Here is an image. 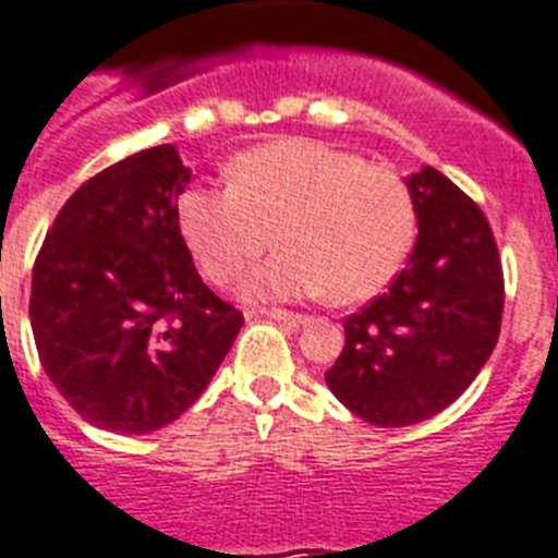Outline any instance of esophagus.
<instances>
[{"instance_id":"esophagus-1","label":"esophagus","mask_w":558,"mask_h":558,"mask_svg":"<svg viewBox=\"0 0 558 558\" xmlns=\"http://www.w3.org/2000/svg\"><path fill=\"white\" fill-rule=\"evenodd\" d=\"M268 319L279 322V325H288V328H299V325H305L307 316H302V313H290V311H262Z\"/></svg>"}]
</instances>
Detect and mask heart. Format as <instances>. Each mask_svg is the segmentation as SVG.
<instances>
[{
  "label": "heart",
  "instance_id": "heart-1",
  "mask_svg": "<svg viewBox=\"0 0 558 558\" xmlns=\"http://www.w3.org/2000/svg\"><path fill=\"white\" fill-rule=\"evenodd\" d=\"M177 214L214 284L233 282L270 239L282 247L242 282L256 302H365L402 270L416 230L411 191L390 165L316 140L251 147L228 165V187H187Z\"/></svg>",
  "mask_w": 558,
  "mask_h": 558
}]
</instances>
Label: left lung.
I'll return each mask as SVG.
<instances>
[{"instance_id": "1", "label": "left lung", "mask_w": 558, "mask_h": 558, "mask_svg": "<svg viewBox=\"0 0 558 558\" xmlns=\"http://www.w3.org/2000/svg\"><path fill=\"white\" fill-rule=\"evenodd\" d=\"M418 236L388 293L344 319V348L325 373L333 396L379 427L441 413L468 390L499 339L505 279L494 230L445 173L404 179Z\"/></svg>"}]
</instances>
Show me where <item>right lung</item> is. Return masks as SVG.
<instances>
[{
  "instance_id": "1",
  "label": "right lung",
  "mask_w": 558,
  "mask_h": 558,
  "mask_svg": "<svg viewBox=\"0 0 558 558\" xmlns=\"http://www.w3.org/2000/svg\"><path fill=\"white\" fill-rule=\"evenodd\" d=\"M187 182L173 145L128 156L64 202L36 256L41 367L73 411L113 434L182 416L245 325L193 268L177 214Z\"/></svg>"
}]
</instances>
